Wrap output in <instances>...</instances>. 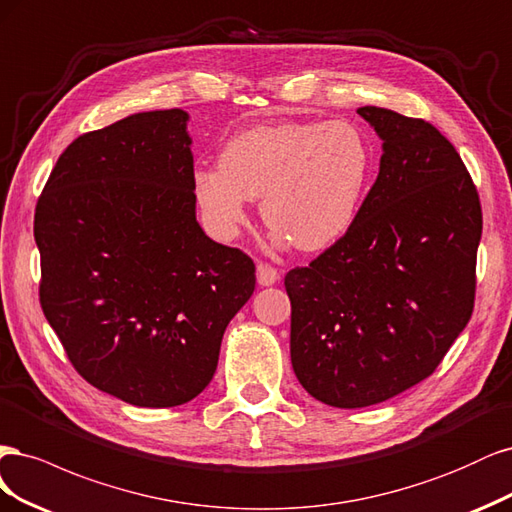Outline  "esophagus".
<instances>
[{
  "label": "esophagus",
  "instance_id": "esophagus-1",
  "mask_svg": "<svg viewBox=\"0 0 512 512\" xmlns=\"http://www.w3.org/2000/svg\"><path fill=\"white\" fill-rule=\"evenodd\" d=\"M278 278H280V274H278V270H276V268L268 266V263H263V261H259V263H257V283H259L261 287H270V285H274Z\"/></svg>",
  "mask_w": 512,
  "mask_h": 512
}]
</instances>
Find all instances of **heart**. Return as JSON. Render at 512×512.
<instances>
[{
  "label": "heart",
  "instance_id": "b5f03b06",
  "mask_svg": "<svg viewBox=\"0 0 512 512\" xmlns=\"http://www.w3.org/2000/svg\"><path fill=\"white\" fill-rule=\"evenodd\" d=\"M372 151L349 121L278 123L229 138L219 166L197 168L191 189L214 236L232 240L261 197L276 242L317 253L353 227L364 204Z\"/></svg>",
  "mask_w": 512,
  "mask_h": 512
}]
</instances>
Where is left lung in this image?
Here are the masks:
<instances>
[{
  "instance_id": "obj_1",
  "label": "left lung",
  "mask_w": 512,
  "mask_h": 512,
  "mask_svg": "<svg viewBox=\"0 0 512 512\" xmlns=\"http://www.w3.org/2000/svg\"><path fill=\"white\" fill-rule=\"evenodd\" d=\"M383 140L353 227L285 276L291 364L336 408L385 402L430 376L472 317L483 214L455 146L423 119L357 110Z\"/></svg>"
}]
</instances>
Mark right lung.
<instances>
[{
    "mask_svg": "<svg viewBox=\"0 0 512 512\" xmlns=\"http://www.w3.org/2000/svg\"><path fill=\"white\" fill-rule=\"evenodd\" d=\"M189 114L138 112L76 138L36 206L40 304L87 383L142 408L200 395L255 263L195 219Z\"/></svg>",
    "mask_w": 512,
    "mask_h": 512,
    "instance_id": "1",
    "label": "right lung"
}]
</instances>
